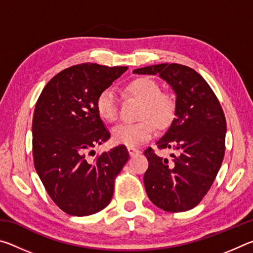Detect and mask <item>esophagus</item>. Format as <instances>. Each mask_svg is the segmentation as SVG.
I'll return each instance as SVG.
<instances>
[{
  "instance_id": "obj_1",
  "label": "esophagus",
  "mask_w": 253,
  "mask_h": 253,
  "mask_svg": "<svg viewBox=\"0 0 253 253\" xmlns=\"http://www.w3.org/2000/svg\"><path fill=\"white\" fill-rule=\"evenodd\" d=\"M128 152H129L130 156H135V155H138V154H140L139 149L134 148V147H128Z\"/></svg>"
}]
</instances>
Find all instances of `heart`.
<instances>
[{
  "mask_svg": "<svg viewBox=\"0 0 253 253\" xmlns=\"http://www.w3.org/2000/svg\"><path fill=\"white\" fill-rule=\"evenodd\" d=\"M126 91L142 100L136 123H123L113 128V140L116 144L136 147L147 142L155 132V125L163 129L173 121L175 101L168 93L161 92V87L149 77H138L126 84ZM96 110L99 117L113 123L118 117V102L115 92L107 88L96 98Z\"/></svg>",
  "mask_w": 253,
  "mask_h": 253,
  "instance_id": "b5f03b06",
  "label": "heart"
}]
</instances>
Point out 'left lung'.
I'll use <instances>...</instances> for the list:
<instances>
[{
  "instance_id": "obj_1",
  "label": "left lung",
  "mask_w": 253,
  "mask_h": 253,
  "mask_svg": "<svg viewBox=\"0 0 253 253\" xmlns=\"http://www.w3.org/2000/svg\"><path fill=\"white\" fill-rule=\"evenodd\" d=\"M137 75H158L176 95L175 118L156 143L170 148L164 158L148 147L144 175L149 200L164 211L195 208L212 186L225 151L226 122L219 100L203 77L190 67L161 63L135 69Z\"/></svg>"
}]
</instances>
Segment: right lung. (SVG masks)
Masks as SVG:
<instances>
[{"label":"right lung","mask_w":253,"mask_h":253,"mask_svg":"<svg viewBox=\"0 0 253 253\" xmlns=\"http://www.w3.org/2000/svg\"><path fill=\"white\" fill-rule=\"evenodd\" d=\"M128 69L81 63L59 72L42 90L32 121L34 168L63 212L85 216L101 211L129 154L124 145L95 158L93 147L110 138L96 98Z\"/></svg>","instance_id":"1"}]
</instances>
